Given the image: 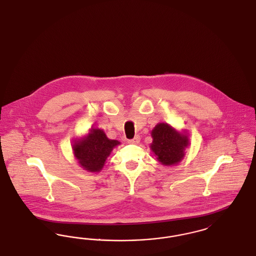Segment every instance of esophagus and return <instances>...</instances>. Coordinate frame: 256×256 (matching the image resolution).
Here are the masks:
<instances>
[{"label": "esophagus", "mask_w": 256, "mask_h": 256, "mask_svg": "<svg viewBox=\"0 0 256 256\" xmlns=\"http://www.w3.org/2000/svg\"><path fill=\"white\" fill-rule=\"evenodd\" d=\"M139 142H140V136L139 135H136L134 139L128 140V143H130V144H138Z\"/></svg>", "instance_id": "esophagus-1"}]
</instances>
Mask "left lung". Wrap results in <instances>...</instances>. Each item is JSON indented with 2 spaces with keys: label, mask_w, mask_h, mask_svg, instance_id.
I'll use <instances>...</instances> for the list:
<instances>
[{
  "label": "left lung",
  "mask_w": 256,
  "mask_h": 256,
  "mask_svg": "<svg viewBox=\"0 0 256 256\" xmlns=\"http://www.w3.org/2000/svg\"><path fill=\"white\" fill-rule=\"evenodd\" d=\"M152 137L150 150L161 164L170 166L182 160L185 148L189 145L187 134L176 132L166 122H160L152 130Z\"/></svg>",
  "instance_id": "8db88e82"
}]
</instances>
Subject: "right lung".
Returning <instances> with one entry per match:
<instances>
[{
    "instance_id": "1",
    "label": "right lung",
    "mask_w": 256,
    "mask_h": 256,
    "mask_svg": "<svg viewBox=\"0 0 256 256\" xmlns=\"http://www.w3.org/2000/svg\"><path fill=\"white\" fill-rule=\"evenodd\" d=\"M74 141L72 148L78 163L84 170L93 172L102 169L112 150L120 145L119 141L108 139L100 128H91L84 138Z\"/></svg>"
}]
</instances>
